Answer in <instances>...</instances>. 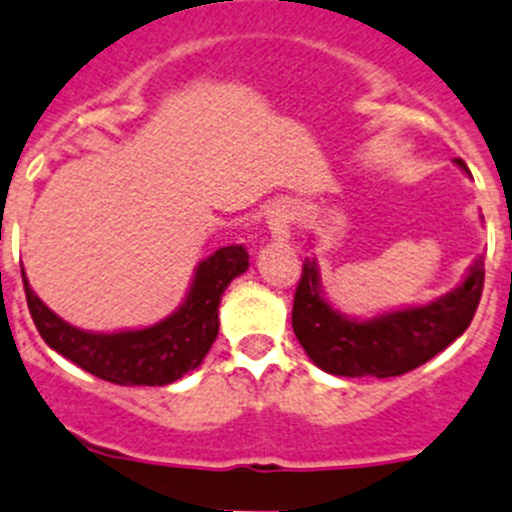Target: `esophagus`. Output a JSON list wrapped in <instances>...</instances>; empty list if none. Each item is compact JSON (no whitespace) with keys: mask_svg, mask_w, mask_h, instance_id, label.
Returning <instances> with one entry per match:
<instances>
[{"mask_svg":"<svg viewBox=\"0 0 512 512\" xmlns=\"http://www.w3.org/2000/svg\"><path fill=\"white\" fill-rule=\"evenodd\" d=\"M290 222H292V215L285 205L272 207L270 215H267V227H270L275 240H287V237H290Z\"/></svg>","mask_w":512,"mask_h":512,"instance_id":"obj_1","label":"esophagus"}]
</instances>
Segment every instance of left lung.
Wrapping results in <instances>:
<instances>
[{
	"label": "left lung",
	"instance_id": "obj_1",
	"mask_svg": "<svg viewBox=\"0 0 512 512\" xmlns=\"http://www.w3.org/2000/svg\"><path fill=\"white\" fill-rule=\"evenodd\" d=\"M465 172L463 160H455ZM483 257L448 295L420 307L355 320L332 310L322 297L315 260L302 265L292 305V330L310 360L330 375L395 377L415 370L458 340L473 322L483 295Z\"/></svg>",
	"mask_w": 512,
	"mask_h": 512
}]
</instances>
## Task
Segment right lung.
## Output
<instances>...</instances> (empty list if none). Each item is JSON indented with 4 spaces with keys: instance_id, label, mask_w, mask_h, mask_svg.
Wrapping results in <instances>:
<instances>
[{
    "instance_id": "1",
    "label": "right lung",
    "mask_w": 512,
    "mask_h": 512,
    "mask_svg": "<svg viewBox=\"0 0 512 512\" xmlns=\"http://www.w3.org/2000/svg\"><path fill=\"white\" fill-rule=\"evenodd\" d=\"M242 245L220 247L195 270L185 302L170 317L142 330L87 332L54 315L29 287L22 270L29 315L52 350L114 385H170L195 370L220 330L222 292L250 267Z\"/></svg>"
}]
</instances>
